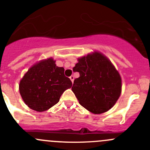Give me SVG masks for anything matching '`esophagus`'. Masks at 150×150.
I'll return each mask as SVG.
<instances>
[{"label":"esophagus","instance_id":"34e87169","mask_svg":"<svg viewBox=\"0 0 150 150\" xmlns=\"http://www.w3.org/2000/svg\"><path fill=\"white\" fill-rule=\"evenodd\" d=\"M69 78H70V80L72 81V83H73V81H74V76H73V75H71V76L69 77Z\"/></svg>","mask_w":150,"mask_h":150}]
</instances>
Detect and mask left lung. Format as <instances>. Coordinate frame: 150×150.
<instances>
[{
    "instance_id": "obj_1",
    "label": "left lung",
    "mask_w": 150,
    "mask_h": 150,
    "mask_svg": "<svg viewBox=\"0 0 150 150\" xmlns=\"http://www.w3.org/2000/svg\"><path fill=\"white\" fill-rule=\"evenodd\" d=\"M73 67L75 78L72 92L82 107L94 114L108 111L121 93V78L108 58L98 52L78 59Z\"/></svg>"
}]
</instances>
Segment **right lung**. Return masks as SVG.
<instances>
[{
	"label": "right lung",
	"mask_w": 150,
	"mask_h": 150,
	"mask_svg": "<svg viewBox=\"0 0 150 150\" xmlns=\"http://www.w3.org/2000/svg\"><path fill=\"white\" fill-rule=\"evenodd\" d=\"M72 83L64 75V67H57L50 58L29 69L21 80L19 91L24 103L32 110L43 112L58 103Z\"/></svg>",
	"instance_id": "add662e5"
}]
</instances>
